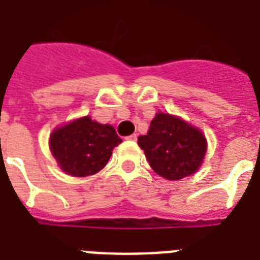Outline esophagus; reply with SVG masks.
Returning <instances> with one entry per match:
<instances>
[{
	"label": "esophagus",
	"mask_w": 260,
	"mask_h": 260,
	"mask_svg": "<svg viewBox=\"0 0 260 260\" xmlns=\"http://www.w3.org/2000/svg\"><path fill=\"white\" fill-rule=\"evenodd\" d=\"M128 140H132V142H136V140H138V135L136 134H134V135H131V136H128Z\"/></svg>",
	"instance_id": "obj_1"
}]
</instances>
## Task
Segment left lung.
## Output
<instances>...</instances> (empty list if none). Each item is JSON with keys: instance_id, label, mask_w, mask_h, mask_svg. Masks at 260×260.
I'll return each instance as SVG.
<instances>
[{"instance_id": "obj_1", "label": "left lung", "mask_w": 260, "mask_h": 260, "mask_svg": "<svg viewBox=\"0 0 260 260\" xmlns=\"http://www.w3.org/2000/svg\"><path fill=\"white\" fill-rule=\"evenodd\" d=\"M138 144L155 173L169 181L189 177L200 169L206 152L205 136L169 113H158Z\"/></svg>"}]
</instances>
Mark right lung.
<instances>
[{"instance_id": "right-lung-1", "label": "right lung", "mask_w": 260, "mask_h": 260, "mask_svg": "<svg viewBox=\"0 0 260 260\" xmlns=\"http://www.w3.org/2000/svg\"><path fill=\"white\" fill-rule=\"evenodd\" d=\"M121 142L113 126L98 124L86 116L55 129L50 147L64 173L87 177L106 166L113 148Z\"/></svg>"}]
</instances>
